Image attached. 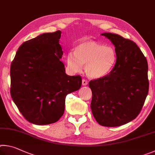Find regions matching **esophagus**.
<instances>
[{
    "label": "esophagus",
    "mask_w": 155,
    "mask_h": 155,
    "mask_svg": "<svg viewBox=\"0 0 155 155\" xmlns=\"http://www.w3.org/2000/svg\"><path fill=\"white\" fill-rule=\"evenodd\" d=\"M88 82L86 80H85V79L82 80V85L83 86H86L88 84Z\"/></svg>",
    "instance_id": "obj_1"
}]
</instances>
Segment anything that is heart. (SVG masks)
<instances>
[{
    "mask_svg": "<svg viewBox=\"0 0 155 155\" xmlns=\"http://www.w3.org/2000/svg\"><path fill=\"white\" fill-rule=\"evenodd\" d=\"M116 61V51L112 47L99 42L86 40L75 46L74 52L67 56V64L71 71L79 73L85 65L89 77L100 78L109 74Z\"/></svg>",
    "mask_w": 155,
    "mask_h": 155,
    "instance_id": "heart-1",
    "label": "heart"
}]
</instances>
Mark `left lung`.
Instances as JSON below:
<instances>
[{
  "label": "left lung",
  "mask_w": 155,
  "mask_h": 155,
  "mask_svg": "<svg viewBox=\"0 0 155 155\" xmlns=\"http://www.w3.org/2000/svg\"><path fill=\"white\" fill-rule=\"evenodd\" d=\"M115 47L116 61L109 74L91 80V110L97 123L118 127L137 117L148 95V62L139 47L117 34H101Z\"/></svg>",
  "instance_id": "left-lung-1"
}]
</instances>
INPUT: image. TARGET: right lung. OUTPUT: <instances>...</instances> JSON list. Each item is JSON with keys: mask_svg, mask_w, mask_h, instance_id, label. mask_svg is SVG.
Returning <instances> with one entry per match:
<instances>
[{"mask_svg": "<svg viewBox=\"0 0 155 155\" xmlns=\"http://www.w3.org/2000/svg\"><path fill=\"white\" fill-rule=\"evenodd\" d=\"M61 31L39 35L21 44L11 64V96L27 120L42 125L63 115L65 98L82 86L80 75L65 73L61 61Z\"/></svg>", "mask_w": 155, "mask_h": 155, "instance_id": "add662e5", "label": "right lung"}]
</instances>
